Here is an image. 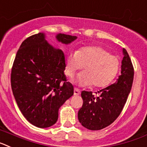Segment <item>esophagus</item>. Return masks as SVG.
I'll return each mask as SVG.
<instances>
[{"mask_svg": "<svg viewBox=\"0 0 147 147\" xmlns=\"http://www.w3.org/2000/svg\"><path fill=\"white\" fill-rule=\"evenodd\" d=\"M80 94H81L80 90L78 89H77V88H75L74 89V95H79Z\"/></svg>", "mask_w": 147, "mask_h": 147, "instance_id": "obj_1", "label": "esophagus"}]
</instances>
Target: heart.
<instances>
[{
  "mask_svg": "<svg viewBox=\"0 0 147 147\" xmlns=\"http://www.w3.org/2000/svg\"><path fill=\"white\" fill-rule=\"evenodd\" d=\"M84 66L75 82L80 86L106 87L114 81L120 69V60L104 47L91 46L69 52L66 61V75L72 78Z\"/></svg>",
  "mask_w": 147,
  "mask_h": 147,
  "instance_id": "b5f03b06",
  "label": "heart"
}]
</instances>
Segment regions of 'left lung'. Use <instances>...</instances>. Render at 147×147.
Here are the masks:
<instances>
[{"instance_id":"1","label":"left lung","mask_w":147,"mask_h":147,"mask_svg":"<svg viewBox=\"0 0 147 147\" xmlns=\"http://www.w3.org/2000/svg\"><path fill=\"white\" fill-rule=\"evenodd\" d=\"M123 53L121 75L115 84L98 91V96H95L92 92H81L84 102L78 117L81 125L88 129L100 130L108 127L123 110L134 78V68L129 55L125 49Z\"/></svg>"}]
</instances>
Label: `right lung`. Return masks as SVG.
<instances>
[{
	"mask_svg": "<svg viewBox=\"0 0 147 147\" xmlns=\"http://www.w3.org/2000/svg\"><path fill=\"white\" fill-rule=\"evenodd\" d=\"M58 41L69 44L76 36L58 34ZM64 53L38 33L23 41L11 72V86L18 106L29 123L47 128L56 123L58 109L72 96L74 88L66 81Z\"/></svg>",
	"mask_w": 147,
	"mask_h": 147,
	"instance_id": "obj_1",
	"label": "right lung"
}]
</instances>
